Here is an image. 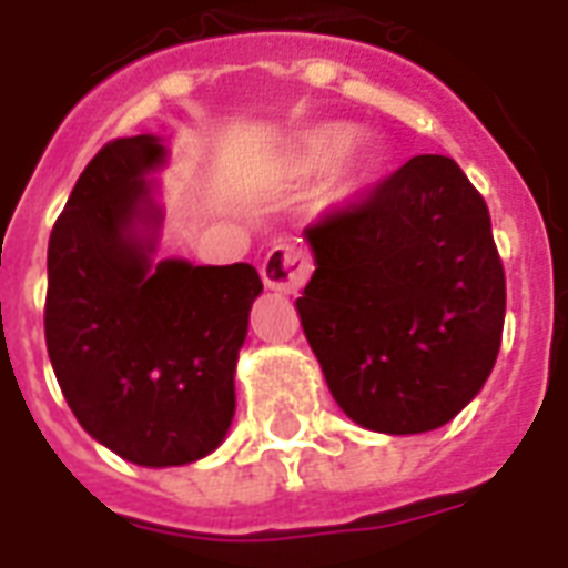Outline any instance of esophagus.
<instances>
[{
    "label": "esophagus",
    "mask_w": 568,
    "mask_h": 568,
    "mask_svg": "<svg viewBox=\"0 0 568 568\" xmlns=\"http://www.w3.org/2000/svg\"><path fill=\"white\" fill-rule=\"evenodd\" d=\"M310 264L307 252H301L295 243H276V246L264 255L261 261V280L267 288L285 292V295H295L297 288H304L310 280Z\"/></svg>",
    "instance_id": "34e87169"
}]
</instances>
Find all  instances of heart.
I'll return each mask as SVG.
<instances>
[{
	"label": "heart",
	"instance_id": "obj_1",
	"mask_svg": "<svg viewBox=\"0 0 568 568\" xmlns=\"http://www.w3.org/2000/svg\"><path fill=\"white\" fill-rule=\"evenodd\" d=\"M362 142V130L353 124H320V128L307 130L295 149V163L301 173H328L356 151ZM358 185L356 166H349L341 182V191H353Z\"/></svg>",
	"mask_w": 568,
	"mask_h": 568
}]
</instances>
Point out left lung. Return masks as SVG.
<instances>
[{
    "mask_svg": "<svg viewBox=\"0 0 568 568\" xmlns=\"http://www.w3.org/2000/svg\"><path fill=\"white\" fill-rule=\"evenodd\" d=\"M304 236L316 271L295 307L341 410L386 435L450 423L505 325L489 210L459 163L417 154Z\"/></svg>",
    "mask_w": 568,
    "mask_h": 568,
    "instance_id": "obj_1",
    "label": "left lung"
}]
</instances>
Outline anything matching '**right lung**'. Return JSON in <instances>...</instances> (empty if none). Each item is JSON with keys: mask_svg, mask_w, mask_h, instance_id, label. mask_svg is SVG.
<instances>
[{"mask_svg": "<svg viewBox=\"0 0 568 568\" xmlns=\"http://www.w3.org/2000/svg\"><path fill=\"white\" fill-rule=\"evenodd\" d=\"M163 158L149 133L97 151L51 231L44 297V344L75 419L149 468L194 463L224 440L264 288L243 261H151L161 210L145 173Z\"/></svg>", "mask_w": 568, "mask_h": 568, "instance_id": "obj_1", "label": "right lung"}]
</instances>
